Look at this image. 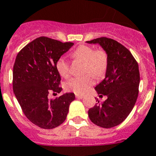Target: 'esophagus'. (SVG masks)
<instances>
[{"label": "esophagus", "mask_w": 156, "mask_h": 156, "mask_svg": "<svg viewBox=\"0 0 156 156\" xmlns=\"http://www.w3.org/2000/svg\"><path fill=\"white\" fill-rule=\"evenodd\" d=\"M75 97L78 98V99H82V98H84V97L82 96V95H80V94H76Z\"/></svg>", "instance_id": "esophagus-1"}]
</instances>
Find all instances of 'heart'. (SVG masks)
Wrapping results in <instances>:
<instances>
[{"label": "heart", "mask_w": 156, "mask_h": 156, "mask_svg": "<svg viewBox=\"0 0 156 156\" xmlns=\"http://www.w3.org/2000/svg\"><path fill=\"white\" fill-rule=\"evenodd\" d=\"M71 57L74 59L85 62L84 73H88L95 78H101L106 72L108 56L103 50L95 51L90 46L81 45L72 52ZM55 67L58 74L63 78L68 77L70 74V65L62 57L56 61ZM90 74L71 78L65 83V88L75 94H85L94 83V79Z\"/></svg>", "instance_id": "obj_1"}]
</instances>
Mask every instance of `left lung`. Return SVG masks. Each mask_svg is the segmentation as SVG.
I'll list each match as a JSON object with an SVG mask.
<instances>
[{"instance_id": "8db88e82", "label": "left lung", "mask_w": 156, "mask_h": 156, "mask_svg": "<svg viewBox=\"0 0 156 156\" xmlns=\"http://www.w3.org/2000/svg\"><path fill=\"white\" fill-rule=\"evenodd\" d=\"M86 43L99 44L108 56L105 78L95 87L100 97L105 95L107 99L90 108L89 117L98 126L110 129L122 123L136 104L140 85L138 63L125 46L112 39L101 37Z\"/></svg>"}]
</instances>
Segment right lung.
Masks as SVG:
<instances>
[{"instance_id":"right-lung-1","label":"right lung","mask_w":156,"mask_h":156,"mask_svg":"<svg viewBox=\"0 0 156 156\" xmlns=\"http://www.w3.org/2000/svg\"><path fill=\"white\" fill-rule=\"evenodd\" d=\"M73 45L70 42L41 36L27 44L16 55L13 92L26 117L41 129H51L62 124L75 99L74 93L48 99L49 93L62 91L55 63Z\"/></svg>"}]
</instances>
